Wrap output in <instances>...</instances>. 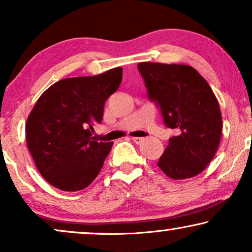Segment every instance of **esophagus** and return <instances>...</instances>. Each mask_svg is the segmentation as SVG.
<instances>
[{"instance_id": "obj_1", "label": "esophagus", "mask_w": 252, "mask_h": 252, "mask_svg": "<svg viewBox=\"0 0 252 252\" xmlns=\"http://www.w3.org/2000/svg\"><path fill=\"white\" fill-rule=\"evenodd\" d=\"M133 142L134 143H136V144H140V143H142L143 141H144V137H133Z\"/></svg>"}]
</instances>
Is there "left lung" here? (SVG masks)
I'll use <instances>...</instances> for the list:
<instances>
[{
    "instance_id": "8db88e82",
    "label": "left lung",
    "mask_w": 252,
    "mask_h": 252,
    "mask_svg": "<svg viewBox=\"0 0 252 252\" xmlns=\"http://www.w3.org/2000/svg\"><path fill=\"white\" fill-rule=\"evenodd\" d=\"M137 68L165 126L177 130L158 167L174 180L199 174L215 157L221 137V112L211 87L189 65L143 62Z\"/></svg>"
}]
</instances>
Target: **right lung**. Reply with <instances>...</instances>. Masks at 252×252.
I'll list each match as a JSON object with an SVG mask.
<instances>
[{
    "mask_svg": "<svg viewBox=\"0 0 252 252\" xmlns=\"http://www.w3.org/2000/svg\"><path fill=\"white\" fill-rule=\"evenodd\" d=\"M123 68L93 77L67 78L50 86L26 123V142L41 175L61 190L88 187L101 171L113 142H101L105 101L120 86Z\"/></svg>",
    "mask_w": 252,
    "mask_h": 252,
    "instance_id": "obj_1",
    "label": "right lung"
}]
</instances>
